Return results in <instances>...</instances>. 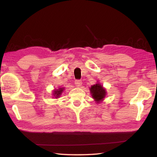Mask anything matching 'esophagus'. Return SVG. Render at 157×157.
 <instances>
[{
	"label": "esophagus",
	"mask_w": 157,
	"mask_h": 157,
	"mask_svg": "<svg viewBox=\"0 0 157 157\" xmlns=\"http://www.w3.org/2000/svg\"><path fill=\"white\" fill-rule=\"evenodd\" d=\"M75 84L77 87H80L82 84V81L81 79H77V80L75 81Z\"/></svg>",
	"instance_id": "34e87169"
}]
</instances>
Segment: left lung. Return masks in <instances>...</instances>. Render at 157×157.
Wrapping results in <instances>:
<instances>
[{"instance_id":"8db88e82","label":"left lung","mask_w":157,"mask_h":157,"mask_svg":"<svg viewBox=\"0 0 157 157\" xmlns=\"http://www.w3.org/2000/svg\"><path fill=\"white\" fill-rule=\"evenodd\" d=\"M90 92L93 98L97 102L101 101L105 98L106 95L105 90L99 84H96L94 86H92L90 88Z\"/></svg>"}]
</instances>
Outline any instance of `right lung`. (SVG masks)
<instances>
[{
  "label": "right lung",
  "mask_w": 157,
  "mask_h": 157,
  "mask_svg": "<svg viewBox=\"0 0 157 157\" xmlns=\"http://www.w3.org/2000/svg\"><path fill=\"white\" fill-rule=\"evenodd\" d=\"M63 91V88H59V90H55L54 92V94L56 96V97H59V96L61 95L62 92Z\"/></svg>",
  "instance_id": "1"
}]
</instances>
